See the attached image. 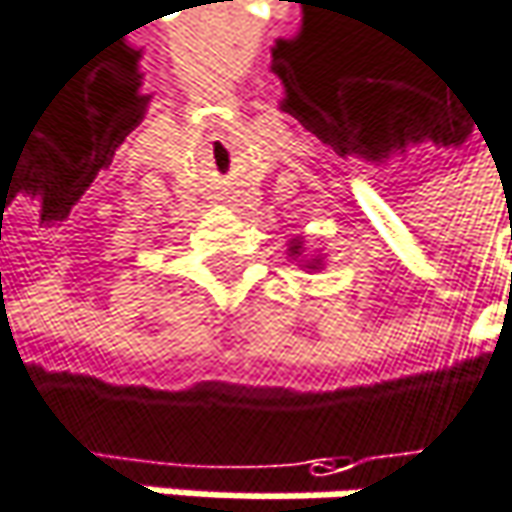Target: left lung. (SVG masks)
Instances as JSON below:
<instances>
[{"label":"left lung","mask_w":512,"mask_h":512,"mask_svg":"<svg viewBox=\"0 0 512 512\" xmlns=\"http://www.w3.org/2000/svg\"><path fill=\"white\" fill-rule=\"evenodd\" d=\"M288 258L291 261H297L303 270H324V258H321V254H306V245H303V236H294L291 242H288Z\"/></svg>","instance_id":"1"}]
</instances>
